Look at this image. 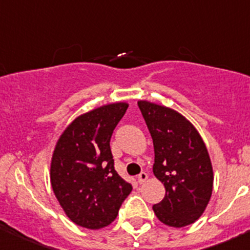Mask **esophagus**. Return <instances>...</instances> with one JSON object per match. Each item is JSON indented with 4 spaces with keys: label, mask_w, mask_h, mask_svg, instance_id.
<instances>
[{
    "label": "esophagus",
    "mask_w": 250,
    "mask_h": 250,
    "mask_svg": "<svg viewBox=\"0 0 250 250\" xmlns=\"http://www.w3.org/2000/svg\"><path fill=\"white\" fill-rule=\"evenodd\" d=\"M147 178H148V175H147V174H146L145 172L140 173L139 175H138V183H139V184H144L146 180H147Z\"/></svg>",
    "instance_id": "esophagus-1"
}]
</instances>
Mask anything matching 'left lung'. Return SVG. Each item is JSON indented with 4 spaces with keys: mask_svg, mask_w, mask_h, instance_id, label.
Wrapping results in <instances>:
<instances>
[{
    "mask_svg": "<svg viewBox=\"0 0 250 250\" xmlns=\"http://www.w3.org/2000/svg\"><path fill=\"white\" fill-rule=\"evenodd\" d=\"M155 148L153 174L166 196L152 207L158 220L172 228L193 224L203 214L213 191L208 150L192 123L178 111L140 100Z\"/></svg>",
    "mask_w": 250,
    "mask_h": 250,
    "instance_id": "8db88e82",
    "label": "left lung"
}]
</instances>
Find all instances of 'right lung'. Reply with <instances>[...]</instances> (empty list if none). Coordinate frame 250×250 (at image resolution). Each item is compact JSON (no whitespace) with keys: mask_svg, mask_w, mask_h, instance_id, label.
<instances>
[{"mask_svg":"<svg viewBox=\"0 0 250 250\" xmlns=\"http://www.w3.org/2000/svg\"><path fill=\"white\" fill-rule=\"evenodd\" d=\"M127 103H113L78 116L62 132L50 162V184L70 220L98 230L117 216L132 185L113 167L110 140Z\"/></svg>","mask_w":250,"mask_h":250,"instance_id":"right-lung-1","label":"right lung"}]
</instances>
